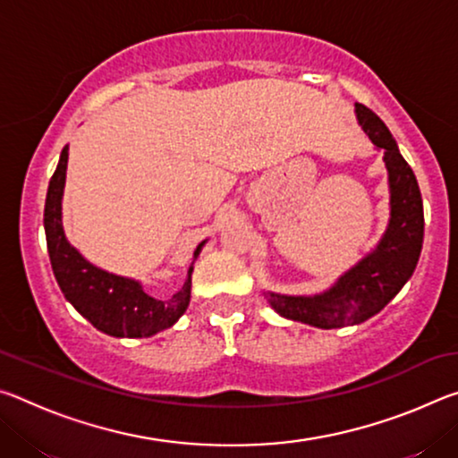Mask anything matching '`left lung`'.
I'll use <instances>...</instances> for the list:
<instances>
[{"label":"left lung","mask_w":458,"mask_h":458,"mask_svg":"<svg viewBox=\"0 0 458 458\" xmlns=\"http://www.w3.org/2000/svg\"><path fill=\"white\" fill-rule=\"evenodd\" d=\"M355 117L376 149L384 151L390 188V220L386 232L376 248L323 293H267L268 305L284 319L319 329L360 325L382 311L412 276L422 250L424 210L412 167L402 157L396 139L376 113L358 103Z\"/></svg>","instance_id":"1"}]
</instances>
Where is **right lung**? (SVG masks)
<instances>
[{"instance_id": "1", "label": "right lung", "mask_w": 458, "mask_h": 458, "mask_svg": "<svg viewBox=\"0 0 458 458\" xmlns=\"http://www.w3.org/2000/svg\"><path fill=\"white\" fill-rule=\"evenodd\" d=\"M66 167L68 145L60 153L44 206V230L52 270L66 301L98 331L113 337H151L172 327L190 305L193 262L208 240H201L193 250V262L182 289L172 297H153L135 278L108 273L92 265L68 242L62 226Z\"/></svg>"}]
</instances>
